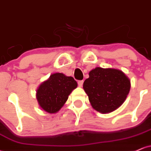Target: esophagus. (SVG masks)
<instances>
[{"instance_id": "obj_1", "label": "esophagus", "mask_w": 151, "mask_h": 151, "mask_svg": "<svg viewBox=\"0 0 151 151\" xmlns=\"http://www.w3.org/2000/svg\"><path fill=\"white\" fill-rule=\"evenodd\" d=\"M83 83V81H78V84L79 87H82Z\"/></svg>"}]
</instances>
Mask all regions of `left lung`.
<instances>
[{
    "instance_id": "1",
    "label": "left lung",
    "mask_w": 151,
    "mask_h": 151,
    "mask_svg": "<svg viewBox=\"0 0 151 151\" xmlns=\"http://www.w3.org/2000/svg\"><path fill=\"white\" fill-rule=\"evenodd\" d=\"M88 75L83 88L96 111L108 114L124 103L130 90L131 83L122 71L96 67L91 70Z\"/></svg>"
}]
</instances>
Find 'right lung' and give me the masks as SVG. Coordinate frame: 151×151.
Segmentation results:
<instances>
[{"label":"right lung","instance_id":"obj_1","mask_svg":"<svg viewBox=\"0 0 151 151\" xmlns=\"http://www.w3.org/2000/svg\"><path fill=\"white\" fill-rule=\"evenodd\" d=\"M77 86V82L71 76L62 73L52 74L37 88L36 97L39 105L49 114L57 113Z\"/></svg>","mask_w":151,"mask_h":151}]
</instances>
